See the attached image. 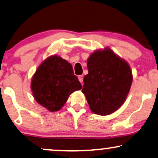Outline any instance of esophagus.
I'll return each mask as SVG.
<instances>
[{
	"instance_id": "esophagus-1",
	"label": "esophagus",
	"mask_w": 158,
	"mask_h": 158,
	"mask_svg": "<svg viewBox=\"0 0 158 158\" xmlns=\"http://www.w3.org/2000/svg\"><path fill=\"white\" fill-rule=\"evenodd\" d=\"M78 79H79V81H80L81 84H82V82H83V76L82 75L79 76V77H78Z\"/></svg>"
}]
</instances>
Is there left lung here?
<instances>
[{"label":"left lung","mask_w":158,"mask_h":158,"mask_svg":"<svg viewBox=\"0 0 158 158\" xmlns=\"http://www.w3.org/2000/svg\"><path fill=\"white\" fill-rule=\"evenodd\" d=\"M87 69L82 93L90 109L97 115H110L121 107L130 92L132 82L130 66L105 48L90 54Z\"/></svg>","instance_id":"1"}]
</instances>
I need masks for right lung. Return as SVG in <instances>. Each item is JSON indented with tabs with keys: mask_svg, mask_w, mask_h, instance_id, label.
Listing matches in <instances>:
<instances>
[{
	"mask_svg": "<svg viewBox=\"0 0 158 158\" xmlns=\"http://www.w3.org/2000/svg\"><path fill=\"white\" fill-rule=\"evenodd\" d=\"M31 89L34 98L42 107L55 112L60 110L74 91L81 85L67 60L53 55L43 61L33 75Z\"/></svg>",
	"mask_w": 158,
	"mask_h": 158,
	"instance_id": "1",
	"label": "right lung"
}]
</instances>
